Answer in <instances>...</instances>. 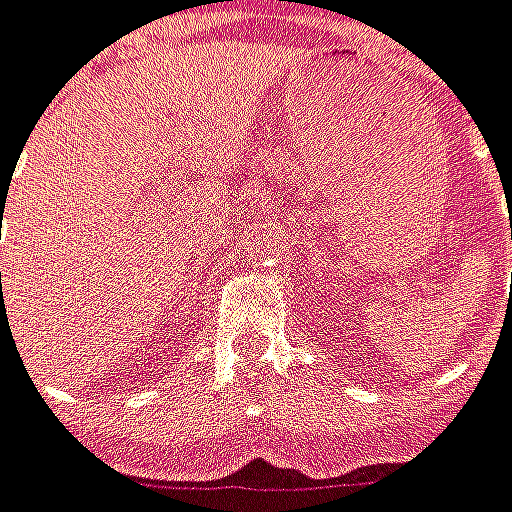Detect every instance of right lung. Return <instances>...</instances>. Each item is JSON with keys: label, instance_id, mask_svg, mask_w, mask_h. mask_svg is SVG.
I'll use <instances>...</instances> for the list:
<instances>
[{"label": "right lung", "instance_id": "obj_1", "mask_svg": "<svg viewBox=\"0 0 512 512\" xmlns=\"http://www.w3.org/2000/svg\"><path fill=\"white\" fill-rule=\"evenodd\" d=\"M2 198H5V192H2Z\"/></svg>", "mask_w": 512, "mask_h": 512}]
</instances>
